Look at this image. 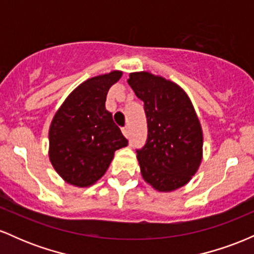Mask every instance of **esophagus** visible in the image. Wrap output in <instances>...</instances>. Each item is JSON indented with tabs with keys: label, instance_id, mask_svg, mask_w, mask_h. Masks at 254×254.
Segmentation results:
<instances>
[{
	"label": "esophagus",
	"instance_id": "1",
	"mask_svg": "<svg viewBox=\"0 0 254 254\" xmlns=\"http://www.w3.org/2000/svg\"><path fill=\"white\" fill-rule=\"evenodd\" d=\"M122 132L124 133L125 137H129L130 135V130H129V127H124L123 129H122Z\"/></svg>",
	"mask_w": 254,
	"mask_h": 254
}]
</instances>
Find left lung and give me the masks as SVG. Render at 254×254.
Wrapping results in <instances>:
<instances>
[{
	"label": "left lung",
	"instance_id": "left-lung-1",
	"mask_svg": "<svg viewBox=\"0 0 254 254\" xmlns=\"http://www.w3.org/2000/svg\"><path fill=\"white\" fill-rule=\"evenodd\" d=\"M127 83L144 103L148 137L137 150L141 174L151 188L171 192L186 185L203 157V131L185 90L148 71L131 72Z\"/></svg>",
	"mask_w": 254,
	"mask_h": 254
}]
</instances>
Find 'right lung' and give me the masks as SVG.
Here are the masks:
<instances>
[{
	"label": "right lung",
	"instance_id": "obj_1",
	"mask_svg": "<svg viewBox=\"0 0 254 254\" xmlns=\"http://www.w3.org/2000/svg\"><path fill=\"white\" fill-rule=\"evenodd\" d=\"M123 72L88 78L76 87L52 119L49 157L65 183L88 188L104 176L115 151L127 145L122 131L105 107L106 95Z\"/></svg>",
	"mask_w": 254,
	"mask_h": 254
}]
</instances>
